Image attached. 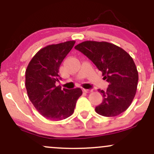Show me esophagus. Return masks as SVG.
I'll return each instance as SVG.
<instances>
[{"label":"esophagus","mask_w":154,"mask_h":154,"mask_svg":"<svg viewBox=\"0 0 154 154\" xmlns=\"http://www.w3.org/2000/svg\"><path fill=\"white\" fill-rule=\"evenodd\" d=\"M83 91H84L85 93H91V92H92V90H89V89H83Z\"/></svg>","instance_id":"1"}]
</instances>
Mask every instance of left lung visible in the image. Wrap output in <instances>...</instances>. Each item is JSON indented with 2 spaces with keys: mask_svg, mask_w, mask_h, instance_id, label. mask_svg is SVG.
Listing matches in <instances>:
<instances>
[{
  "mask_svg": "<svg viewBox=\"0 0 154 154\" xmlns=\"http://www.w3.org/2000/svg\"><path fill=\"white\" fill-rule=\"evenodd\" d=\"M93 61L109 82L102 93L103 101L95 111L104 116H115L126 111L137 91L138 72L133 59L122 48L107 42H82L75 47Z\"/></svg>",
  "mask_w": 154,
  "mask_h": 154,
  "instance_id": "obj_1",
  "label": "left lung"
}]
</instances>
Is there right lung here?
I'll use <instances>...</instances> for the list:
<instances>
[{
    "mask_svg": "<svg viewBox=\"0 0 154 154\" xmlns=\"http://www.w3.org/2000/svg\"><path fill=\"white\" fill-rule=\"evenodd\" d=\"M75 40L53 44L40 49L29 61L25 72L28 97L37 111L48 119L59 121L74 113L80 88L61 89L59 67L75 45Z\"/></svg>",
    "mask_w": 154,
    "mask_h": 154,
    "instance_id": "obj_1",
    "label": "right lung"
}]
</instances>
